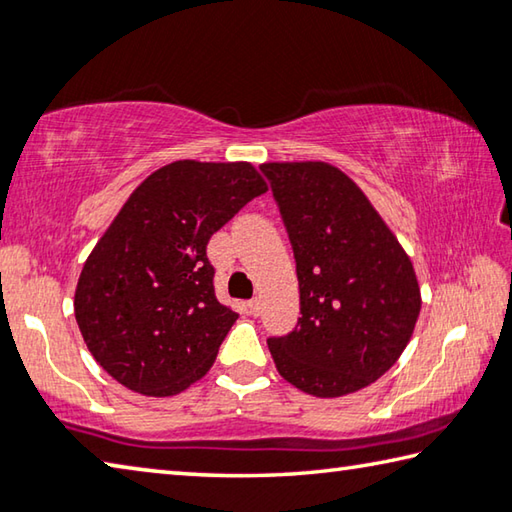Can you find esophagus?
<instances>
[{
  "mask_svg": "<svg viewBox=\"0 0 512 512\" xmlns=\"http://www.w3.org/2000/svg\"><path fill=\"white\" fill-rule=\"evenodd\" d=\"M248 309H250V314H253V316H259V311H262V300L253 298L248 302Z\"/></svg>",
  "mask_w": 512,
  "mask_h": 512,
  "instance_id": "obj_1",
  "label": "esophagus"
}]
</instances>
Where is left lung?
Here are the masks:
<instances>
[{
	"instance_id": "1",
	"label": "left lung",
	"mask_w": 512,
	"mask_h": 512,
	"mask_svg": "<svg viewBox=\"0 0 512 512\" xmlns=\"http://www.w3.org/2000/svg\"><path fill=\"white\" fill-rule=\"evenodd\" d=\"M262 173L296 257L300 318L268 339L280 375L314 397L370 386L400 359L420 314L409 255L357 183L327 162H268Z\"/></svg>"
}]
</instances>
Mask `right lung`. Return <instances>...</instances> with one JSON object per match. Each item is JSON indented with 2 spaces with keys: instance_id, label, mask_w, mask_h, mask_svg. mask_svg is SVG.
Listing matches in <instances>:
<instances>
[{
  "instance_id": "right-lung-1",
  "label": "right lung",
  "mask_w": 512,
  "mask_h": 512,
  "mask_svg": "<svg viewBox=\"0 0 512 512\" xmlns=\"http://www.w3.org/2000/svg\"><path fill=\"white\" fill-rule=\"evenodd\" d=\"M264 192L250 162L178 160L121 207L74 296L85 345L121 386L169 397L212 368L239 314L216 300L207 241Z\"/></svg>"
}]
</instances>
